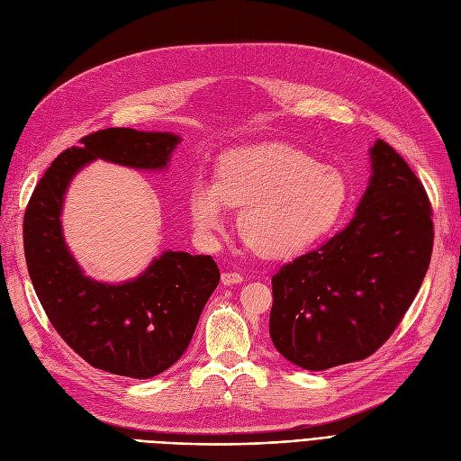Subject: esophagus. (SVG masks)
<instances>
[{
  "mask_svg": "<svg viewBox=\"0 0 461 461\" xmlns=\"http://www.w3.org/2000/svg\"><path fill=\"white\" fill-rule=\"evenodd\" d=\"M244 280V276L240 273H223L221 275V282H223L225 285H232V284H240Z\"/></svg>",
  "mask_w": 461,
  "mask_h": 461,
  "instance_id": "34e87169",
  "label": "esophagus"
}]
</instances>
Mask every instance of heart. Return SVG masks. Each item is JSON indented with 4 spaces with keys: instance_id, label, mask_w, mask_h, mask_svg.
I'll list each match as a JSON object with an SVG mask.
<instances>
[{
    "instance_id": "1",
    "label": "heart",
    "mask_w": 461,
    "mask_h": 461,
    "mask_svg": "<svg viewBox=\"0 0 461 461\" xmlns=\"http://www.w3.org/2000/svg\"><path fill=\"white\" fill-rule=\"evenodd\" d=\"M347 194L336 167L282 142H267L225 152L217 179L196 177L190 213L198 232L213 238L229 227L230 208L244 207V242L265 258L285 259L322 240L338 223Z\"/></svg>"
}]
</instances>
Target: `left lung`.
<instances>
[{"mask_svg": "<svg viewBox=\"0 0 461 461\" xmlns=\"http://www.w3.org/2000/svg\"><path fill=\"white\" fill-rule=\"evenodd\" d=\"M372 179L351 223L280 267L268 331L305 370L368 358L418 295L433 251V210L421 181L389 142L370 150Z\"/></svg>", "mask_w": 461, "mask_h": 461, "instance_id": "1", "label": "left lung"}]
</instances>
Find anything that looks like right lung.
I'll return each mask as SVG.
<instances>
[{
	"label": "right lung",
	"instance_id": "obj_1",
	"mask_svg": "<svg viewBox=\"0 0 461 461\" xmlns=\"http://www.w3.org/2000/svg\"><path fill=\"white\" fill-rule=\"evenodd\" d=\"M179 142L173 133L108 128L60 152L24 212V258L36 295L59 336L93 368L147 379L176 364L193 339L203 305L219 284L212 256L166 251L139 278L101 284L79 271L65 244L60 208L74 173L103 158L162 169Z\"/></svg>",
	"mask_w": 461,
	"mask_h": 461
}]
</instances>
